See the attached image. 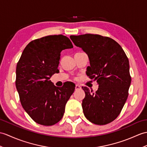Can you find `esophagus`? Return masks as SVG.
Masks as SVG:
<instances>
[{"mask_svg":"<svg viewBox=\"0 0 147 147\" xmlns=\"http://www.w3.org/2000/svg\"><path fill=\"white\" fill-rule=\"evenodd\" d=\"M75 89H76V90H81V87L80 86V85H78V84H76V86H75Z\"/></svg>","mask_w":147,"mask_h":147,"instance_id":"1","label":"esophagus"}]
</instances>
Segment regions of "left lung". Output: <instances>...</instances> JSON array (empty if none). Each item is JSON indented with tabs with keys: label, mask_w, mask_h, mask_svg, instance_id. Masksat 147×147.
Masks as SVG:
<instances>
[{
	"label": "left lung",
	"mask_w": 147,
	"mask_h": 147,
	"mask_svg": "<svg viewBox=\"0 0 147 147\" xmlns=\"http://www.w3.org/2000/svg\"><path fill=\"white\" fill-rule=\"evenodd\" d=\"M70 39L88 54L90 66L86 74L99 84L95 93L82 87L85 117L96 125L110 123L120 115L128 96L131 76L128 57L120 44L110 37L86 34L71 36Z\"/></svg>",
	"instance_id": "left-lung-1"
}]
</instances>
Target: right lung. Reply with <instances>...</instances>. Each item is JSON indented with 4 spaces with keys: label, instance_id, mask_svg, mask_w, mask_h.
<instances>
[{
    "label": "right lung",
    "instance_id": "obj_1",
    "mask_svg": "<svg viewBox=\"0 0 147 147\" xmlns=\"http://www.w3.org/2000/svg\"><path fill=\"white\" fill-rule=\"evenodd\" d=\"M73 47L65 36L43 37L27 44L17 64L16 86L20 103L37 123L51 126L63 117L75 84L67 82L57 87L49 80L59 72L61 51Z\"/></svg>",
    "mask_w": 147,
    "mask_h": 147
}]
</instances>
